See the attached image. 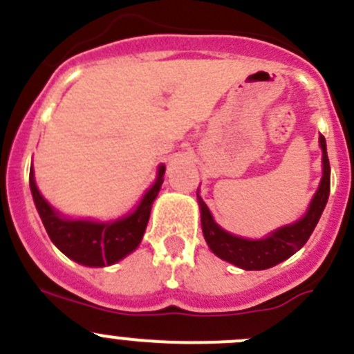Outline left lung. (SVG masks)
<instances>
[{"label":"left lung","mask_w":354,"mask_h":354,"mask_svg":"<svg viewBox=\"0 0 354 354\" xmlns=\"http://www.w3.org/2000/svg\"><path fill=\"white\" fill-rule=\"evenodd\" d=\"M319 147L323 152L321 154V171L323 174H321L319 186H317L304 216L290 225L279 226L261 239H245V236L235 235V233H230L221 228L196 191L203 236H205L209 249L217 258L225 259L242 270H267V268L275 267L293 256L306 245L330 196V163L328 154H326V140L323 135H319Z\"/></svg>","instance_id":"obj_1"}]
</instances>
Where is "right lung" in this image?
<instances>
[{"label": "right lung", "mask_w": 354, "mask_h": 354, "mask_svg": "<svg viewBox=\"0 0 354 354\" xmlns=\"http://www.w3.org/2000/svg\"><path fill=\"white\" fill-rule=\"evenodd\" d=\"M165 170L167 167L161 163L156 171L154 183L145 191L131 212L109 221H98L89 217L79 219L57 210L38 189L33 165L29 171V189L52 244L75 263L102 268L115 265L140 245L147 228L152 203L165 180Z\"/></svg>", "instance_id": "obj_1"}]
</instances>
